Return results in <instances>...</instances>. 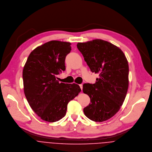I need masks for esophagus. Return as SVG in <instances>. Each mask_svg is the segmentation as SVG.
Here are the masks:
<instances>
[{"instance_id": "34e87169", "label": "esophagus", "mask_w": 152, "mask_h": 152, "mask_svg": "<svg viewBox=\"0 0 152 152\" xmlns=\"http://www.w3.org/2000/svg\"><path fill=\"white\" fill-rule=\"evenodd\" d=\"M80 86V88H81V90H83V85L82 84H80V85H79Z\"/></svg>"}]
</instances>
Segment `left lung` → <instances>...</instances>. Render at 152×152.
<instances>
[{"label":"left lung","instance_id":"8db88e82","mask_svg":"<svg viewBox=\"0 0 152 152\" xmlns=\"http://www.w3.org/2000/svg\"><path fill=\"white\" fill-rule=\"evenodd\" d=\"M91 72L99 74L95 84H84L83 92L91 99L84 108L89 119L101 122L113 116L121 108L129 86V65L123 51L108 42L95 39L78 43Z\"/></svg>","mask_w":152,"mask_h":152}]
</instances>
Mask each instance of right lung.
Here are the masks:
<instances>
[{"mask_svg":"<svg viewBox=\"0 0 152 152\" xmlns=\"http://www.w3.org/2000/svg\"><path fill=\"white\" fill-rule=\"evenodd\" d=\"M71 43L53 40L37 47L23 70L24 92L30 107L43 121L54 122L66 114L67 105L81 92L76 84L60 83L57 75L65 71Z\"/></svg>","mask_w":152,"mask_h":152,"instance_id":"1","label":"right lung"}]
</instances>
